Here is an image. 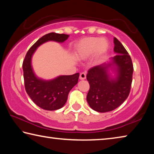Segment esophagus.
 <instances>
[{
  "mask_svg": "<svg viewBox=\"0 0 154 154\" xmlns=\"http://www.w3.org/2000/svg\"><path fill=\"white\" fill-rule=\"evenodd\" d=\"M85 78H86V73H85V72H82V73H80V75H79L80 79L83 80L85 79Z\"/></svg>",
  "mask_w": 154,
  "mask_h": 154,
  "instance_id": "obj_1",
  "label": "esophagus"
}]
</instances>
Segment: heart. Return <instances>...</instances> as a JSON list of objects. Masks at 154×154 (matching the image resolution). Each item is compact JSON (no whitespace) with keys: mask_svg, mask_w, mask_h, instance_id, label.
Returning <instances> with one entry per match:
<instances>
[{"mask_svg":"<svg viewBox=\"0 0 154 154\" xmlns=\"http://www.w3.org/2000/svg\"><path fill=\"white\" fill-rule=\"evenodd\" d=\"M109 44L105 38L87 37L81 40L75 46V54L80 60L89 58L94 53L97 56H102L106 51Z\"/></svg>","mask_w":154,"mask_h":154,"instance_id":"b5f03b06","label":"heart"}]
</instances>
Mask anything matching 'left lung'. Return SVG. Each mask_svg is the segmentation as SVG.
Returning <instances> with one entry per match:
<instances>
[{
	"label": "left lung",
	"mask_w": 154,
	"mask_h": 154,
	"mask_svg": "<svg viewBox=\"0 0 154 154\" xmlns=\"http://www.w3.org/2000/svg\"><path fill=\"white\" fill-rule=\"evenodd\" d=\"M114 51L112 60L117 66V77L112 79L107 69L112 64L94 66L88 70L87 80L90 90L87 101L91 108L100 113L113 111L123 103L128 96L132 82L133 64L123 45L114 37Z\"/></svg>",
	"instance_id": "1"
}]
</instances>
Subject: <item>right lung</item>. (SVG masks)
Instances as JSON below:
<instances>
[{
	"label": "right lung",
	"instance_id": "1",
	"mask_svg": "<svg viewBox=\"0 0 154 154\" xmlns=\"http://www.w3.org/2000/svg\"><path fill=\"white\" fill-rule=\"evenodd\" d=\"M69 36V35L55 32L45 35L29 49L23 61L26 91L33 102L45 110H57L64 105L69 92L78 82L79 73L62 75L50 81L40 79L34 74L31 66V58L36 48L43 43L49 41L62 43Z\"/></svg>",
	"mask_w": 154,
	"mask_h": 154
}]
</instances>
